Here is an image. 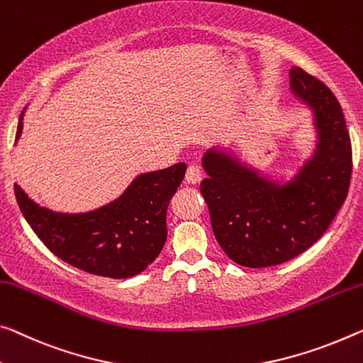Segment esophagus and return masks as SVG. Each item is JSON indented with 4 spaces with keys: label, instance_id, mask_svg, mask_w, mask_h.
Listing matches in <instances>:
<instances>
[{
    "label": "esophagus",
    "instance_id": "1",
    "mask_svg": "<svg viewBox=\"0 0 363 363\" xmlns=\"http://www.w3.org/2000/svg\"><path fill=\"white\" fill-rule=\"evenodd\" d=\"M185 180H186V183H191V185H196V183L203 180V170H201V167L196 164L189 165L186 170Z\"/></svg>",
    "mask_w": 363,
    "mask_h": 363
}]
</instances>
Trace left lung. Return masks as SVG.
Here are the masks:
<instances>
[{
  "mask_svg": "<svg viewBox=\"0 0 363 363\" xmlns=\"http://www.w3.org/2000/svg\"><path fill=\"white\" fill-rule=\"evenodd\" d=\"M295 97L313 110L318 144L294 180L259 177L224 152L208 150L201 182L211 224L225 255L240 266L267 267L295 258L321 238L347 196L352 146L337 99L302 68L291 69Z\"/></svg>",
  "mask_w": 363,
  "mask_h": 363,
  "instance_id": "8db88e82",
  "label": "left lung"
}]
</instances>
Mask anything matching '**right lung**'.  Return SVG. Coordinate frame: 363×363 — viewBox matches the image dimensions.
Instances as JSON below:
<instances>
[{
	"label": "right lung",
	"mask_w": 363,
	"mask_h": 363,
	"mask_svg": "<svg viewBox=\"0 0 363 363\" xmlns=\"http://www.w3.org/2000/svg\"><path fill=\"white\" fill-rule=\"evenodd\" d=\"M22 116L16 138L21 136ZM186 164L139 175L118 199L84 214L42 208L14 183L22 216L43 245L65 263L91 274L126 279L157 258L167 240V208Z\"/></svg>",
	"instance_id": "add662e5"
}]
</instances>
